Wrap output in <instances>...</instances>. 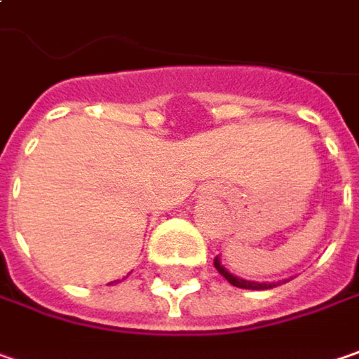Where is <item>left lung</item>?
Listing matches in <instances>:
<instances>
[{
  "label": "left lung",
  "mask_w": 359,
  "mask_h": 359,
  "mask_svg": "<svg viewBox=\"0 0 359 359\" xmlns=\"http://www.w3.org/2000/svg\"><path fill=\"white\" fill-rule=\"evenodd\" d=\"M214 266H216V271L222 275V277L230 283V285H234V287H238V289H250V291H264V289H273V287H277L280 285V280L278 283H257V280H246V278L236 277V275H232L228 269H226L224 264H222V260L220 257H216L214 259ZM283 283H287V280H283Z\"/></svg>",
  "instance_id": "8db88e82"
}]
</instances>
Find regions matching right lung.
Listing matches in <instances>:
<instances>
[{
    "instance_id": "1",
    "label": "right lung",
    "mask_w": 359,
    "mask_h": 359,
    "mask_svg": "<svg viewBox=\"0 0 359 359\" xmlns=\"http://www.w3.org/2000/svg\"><path fill=\"white\" fill-rule=\"evenodd\" d=\"M113 283H117V280H113ZM113 283H109V285H113Z\"/></svg>"
}]
</instances>
